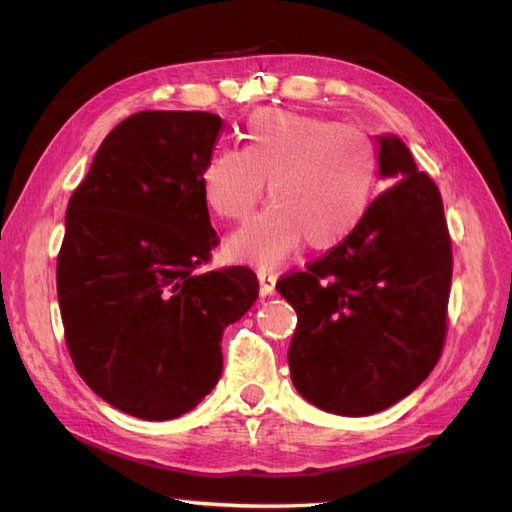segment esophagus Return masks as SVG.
Listing matches in <instances>:
<instances>
[{"mask_svg": "<svg viewBox=\"0 0 512 512\" xmlns=\"http://www.w3.org/2000/svg\"><path fill=\"white\" fill-rule=\"evenodd\" d=\"M257 280H259V291H262V296H271L275 289L277 275L273 271H266V268H259Z\"/></svg>", "mask_w": 512, "mask_h": 512, "instance_id": "esophagus-1", "label": "esophagus"}]
</instances>
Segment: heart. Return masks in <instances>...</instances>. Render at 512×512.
Here are the masks:
<instances>
[{
    "label": "heart",
    "instance_id": "1",
    "mask_svg": "<svg viewBox=\"0 0 512 512\" xmlns=\"http://www.w3.org/2000/svg\"><path fill=\"white\" fill-rule=\"evenodd\" d=\"M377 155L359 128L305 112L268 108L250 119L239 149L216 151L201 173L210 210L239 221L273 203L225 241L237 262L275 266L302 239L314 250L343 244L366 219L377 189Z\"/></svg>",
    "mask_w": 512,
    "mask_h": 512
}]
</instances>
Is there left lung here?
<instances>
[{"mask_svg":"<svg viewBox=\"0 0 512 512\" xmlns=\"http://www.w3.org/2000/svg\"><path fill=\"white\" fill-rule=\"evenodd\" d=\"M377 144L379 178L393 185L343 244L275 287L298 314L287 357L293 386L348 418L413 393L447 332L452 241L443 198L400 137L377 135Z\"/></svg>","mask_w":512,"mask_h":512,"instance_id":"8db88e82","label":"left lung"}]
</instances>
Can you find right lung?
I'll return each mask as SVG.
<instances>
[{
	"mask_svg": "<svg viewBox=\"0 0 512 512\" xmlns=\"http://www.w3.org/2000/svg\"><path fill=\"white\" fill-rule=\"evenodd\" d=\"M223 119L144 110L101 142L69 198L58 302L79 375L142 420L178 418L223 370V329L253 307L246 266L198 271L216 246L201 194Z\"/></svg>",
	"mask_w": 512,
	"mask_h": 512,
	"instance_id": "obj_1",
	"label": "right lung"
}]
</instances>
